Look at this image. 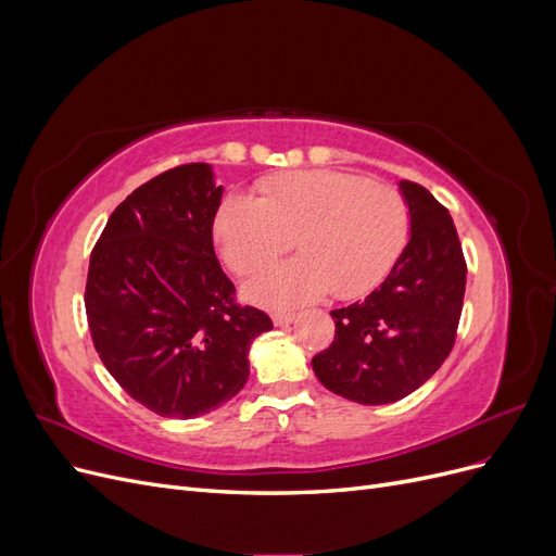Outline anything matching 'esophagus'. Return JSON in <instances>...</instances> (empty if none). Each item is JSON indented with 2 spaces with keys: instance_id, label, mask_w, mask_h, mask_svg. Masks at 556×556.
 I'll return each mask as SVG.
<instances>
[{
  "instance_id": "1",
  "label": "esophagus",
  "mask_w": 556,
  "mask_h": 556,
  "mask_svg": "<svg viewBox=\"0 0 556 556\" xmlns=\"http://www.w3.org/2000/svg\"><path fill=\"white\" fill-rule=\"evenodd\" d=\"M274 317V325L276 327H285V325H292L296 319V313H290V311H278L271 315Z\"/></svg>"
}]
</instances>
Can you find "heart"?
Returning <instances> with one entry per match:
<instances>
[{
    "label": "heart",
    "instance_id": "1",
    "mask_svg": "<svg viewBox=\"0 0 556 556\" xmlns=\"http://www.w3.org/2000/svg\"><path fill=\"white\" fill-rule=\"evenodd\" d=\"M410 211L390 185L333 169L285 172L257 185V199L231 194L213 217L225 264L252 276L299 245L301 255L266 268L245 294L268 308L352 299L384 280L406 248Z\"/></svg>",
    "mask_w": 556,
    "mask_h": 556
}]
</instances>
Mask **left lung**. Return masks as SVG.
Masks as SVG:
<instances>
[{"instance_id":"8db88e82","label":"left lung","mask_w":556,"mask_h":556,"mask_svg":"<svg viewBox=\"0 0 556 556\" xmlns=\"http://www.w3.org/2000/svg\"><path fill=\"white\" fill-rule=\"evenodd\" d=\"M410 241L364 301L331 311L336 333L313 357L333 394L364 406L392 403L425 384L452 352L466 292V260L447 208L427 188L399 182Z\"/></svg>"}]
</instances>
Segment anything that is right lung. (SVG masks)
<instances>
[{
	"instance_id": "1",
	"label": "right lung",
	"mask_w": 556,
	"mask_h": 556,
	"mask_svg": "<svg viewBox=\"0 0 556 556\" xmlns=\"http://www.w3.org/2000/svg\"><path fill=\"white\" fill-rule=\"evenodd\" d=\"M223 188L211 164H180L134 190L94 243L86 313L106 371L162 417L206 415L237 396L248 350L274 327L237 304L213 250Z\"/></svg>"
}]
</instances>
